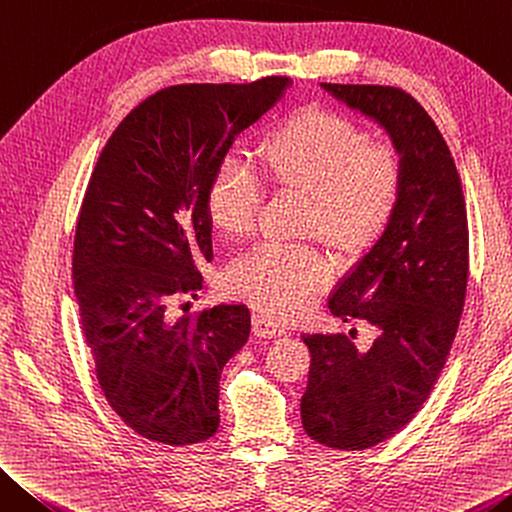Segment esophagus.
<instances>
[{
  "instance_id": "obj_1",
  "label": "esophagus",
  "mask_w": 512,
  "mask_h": 512,
  "mask_svg": "<svg viewBox=\"0 0 512 512\" xmlns=\"http://www.w3.org/2000/svg\"><path fill=\"white\" fill-rule=\"evenodd\" d=\"M251 329H254L256 335H261V338H272V335L286 333V324L265 313H254V317H251Z\"/></svg>"
}]
</instances>
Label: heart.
I'll return each mask as SVG.
<instances>
[{
    "instance_id": "1",
    "label": "heart",
    "mask_w": 512,
    "mask_h": 512,
    "mask_svg": "<svg viewBox=\"0 0 512 512\" xmlns=\"http://www.w3.org/2000/svg\"><path fill=\"white\" fill-rule=\"evenodd\" d=\"M306 195L304 229L340 254L374 245L395 220L406 190V165L390 142H365L354 124L320 111L283 122L263 142L254 167L231 156L215 172L206 213L217 236L231 242L254 231L263 188ZM329 276L322 254L308 245H265L231 267L236 295L272 313H295Z\"/></svg>"
}]
</instances>
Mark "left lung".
<instances>
[{"label":"left lung","instance_id":"8db88e82","mask_svg":"<svg viewBox=\"0 0 512 512\" xmlns=\"http://www.w3.org/2000/svg\"><path fill=\"white\" fill-rule=\"evenodd\" d=\"M322 90L385 129L406 165L395 220L329 299L342 322L370 324L374 342L358 349L342 333L301 335L313 356L304 431L324 447L360 451L404 429L445 367L467 290V211L447 142L413 97L390 86Z\"/></svg>","mask_w":512,"mask_h":512}]
</instances>
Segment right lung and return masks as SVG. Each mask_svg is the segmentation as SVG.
I'll return each instance as SVG.
<instances>
[{
    "label": "right lung",
    "instance_id": "1",
    "mask_svg": "<svg viewBox=\"0 0 512 512\" xmlns=\"http://www.w3.org/2000/svg\"><path fill=\"white\" fill-rule=\"evenodd\" d=\"M288 77L188 83L147 97L108 138L83 197L72 276L108 404L142 438L183 447L220 426V376L251 331L247 306L172 313L213 261L206 195L240 131Z\"/></svg>",
    "mask_w": 512,
    "mask_h": 512
}]
</instances>
